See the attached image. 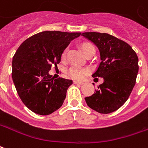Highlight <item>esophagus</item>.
I'll return each mask as SVG.
<instances>
[{
    "instance_id": "1",
    "label": "esophagus",
    "mask_w": 148,
    "mask_h": 148,
    "mask_svg": "<svg viewBox=\"0 0 148 148\" xmlns=\"http://www.w3.org/2000/svg\"><path fill=\"white\" fill-rule=\"evenodd\" d=\"M74 84H78V85H82L84 82H78V81H74Z\"/></svg>"
}]
</instances>
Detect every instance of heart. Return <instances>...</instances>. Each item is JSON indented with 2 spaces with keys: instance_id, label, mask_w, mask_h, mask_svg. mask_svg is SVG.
<instances>
[{
  "instance_id": "b5f03b06",
  "label": "heart",
  "mask_w": 148,
  "mask_h": 148,
  "mask_svg": "<svg viewBox=\"0 0 148 148\" xmlns=\"http://www.w3.org/2000/svg\"><path fill=\"white\" fill-rule=\"evenodd\" d=\"M80 49L82 51V53L86 56L91 50L95 49V48H94V46L90 43H89V42H83V43H82L81 45H80ZM65 58H66V50L63 51V53H62V59H64ZM86 73H87L86 70L77 66L71 67V69L69 70V74L73 78H75V79H80L82 77H83V76Z\"/></svg>"
}]
</instances>
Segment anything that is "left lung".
<instances>
[{"label": "left lung", "mask_w": 148, "mask_h": 148, "mask_svg": "<svg viewBox=\"0 0 148 148\" xmlns=\"http://www.w3.org/2000/svg\"><path fill=\"white\" fill-rule=\"evenodd\" d=\"M82 36L98 47L101 62L92 77L103 78L95 94L85 98L87 106L101 114L117 110L127 100L139 71L138 56L127 42L106 33Z\"/></svg>", "instance_id": "obj_1"}]
</instances>
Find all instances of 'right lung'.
Instances as JSON below:
<instances>
[{
	"label": "right lung",
	"mask_w": 148,
	"mask_h": 148,
	"mask_svg": "<svg viewBox=\"0 0 148 148\" xmlns=\"http://www.w3.org/2000/svg\"><path fill=\"white\" fill-rule=\"evenodd\" d=\"M81 33L43 31L26 39L13 56L12 77L23 103L33 112L48 115L62 106L72 80L49 74L52 65Z\"/></svg>",
	"instance_id": "1"
}]
</instances>
